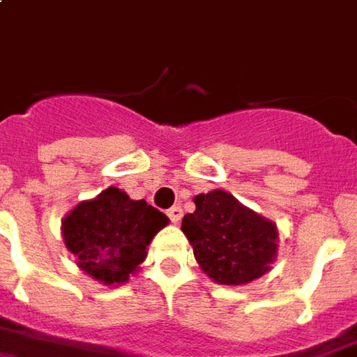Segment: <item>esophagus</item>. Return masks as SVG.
<instances>
[{"instance_id":"34e87169","label":"esophagus","mask_w":357,"mask_h":357,"mask_svg":"<svg viewBox=\"0 0 357 357\" xmlns=\"http://www.w3.org/2000/svg\"><path fill=\"white\" fill-rule=\"evenodd\" d=\"M167 216H169V220L174 222V224H176V222H181V218H183V208L181 206L169 208V210H167Z\"/></svg>"}]
</instances>
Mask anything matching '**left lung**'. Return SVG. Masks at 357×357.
<instances>
[{"mask_svg":"<svg viewBox=\"0 0 357 357\" xmlns=\"http://www.w3.org/2000/svg\"><path fill=\"white\" fill-rule=\"evenodd\" d=\"M181 229L202 271L220 284H243L269 271L277 253L273 222L251 212L226 190L195 198Z\"/></svg>","mask_w":357,"mask_h":357,"instance_id":"1","label":"left lung"}]
</instances>
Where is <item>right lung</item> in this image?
Wrapping results in <instances>:
<instances>
[{"label":"right lung","mask_w":357,"mask_h":357,"mask_svg":"<svg viewBox=\"0 0 357 357\" xmlns=\"http://www.w3.org/2000/svg\"><path fill=\"white\" fill-rule=\"evenodd\" d=\"M169 218L145 200L109 186L80 202L62 222L64 243L78 267L104 284H121L145 259V250Z\"/></svg>","instance_id":"add662e5"}]
</instances>
